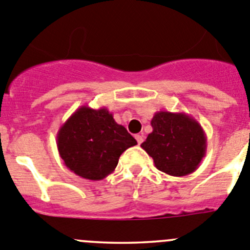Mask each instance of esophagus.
I'll use <instances>...</instances> for the list:
<instances>
[{"label": "esophagus", "mask_w": 250, "mask_h": 250, "mask_svg": "<svg viewBox=\"0 0 250 250\" xmlns=\"http://www.w3.org/2000/svg\"><path fill=\"white\" fill-rule=\"evenodd\" d=\"M135 139H136L137 144L139 145H141L142 141H144V136H142V135H136V136H135Z\"/></svg>", "instance_id": "34e87169"}]
</instances>
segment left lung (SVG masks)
<instances>
[{"instance_id":"1","label":"left lung","mask_w":250,"mask_h":250,"mask_svg":"<svg viewBox=\"0 0 250 250\" xmlns=\"http://www.w3.org/2000/svg\"><path fill=\"white\" fill-rule=\"evenodd\" d=\"M151 125L153 130L141 147L157 169L173 177L198 169L206 154V135L198 121L185 113L157 111Z\"/></svg>"}]
</instances>
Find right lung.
<instances>
[{
  "mask_svg": "<svg viewBox=\"0 0 250 250\" xmlns=\"http://www.w3.org/2000/svg\"><path fill=\"white\" fill-rule=\"evenodd\" d=\"M58 149L66 167L76 175L102 180L114 172L119 157L137 145L106 108H78L58 132Z\"/></svg>",
  "mask_w": 250,
  "mask_h": 250,
  "instance_id": "right-lung-1",
  "label": "right lung"
}]
</instances>
